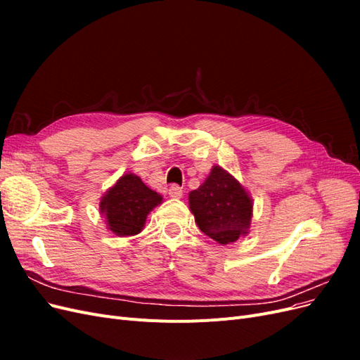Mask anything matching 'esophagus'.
Masks as SVG:
<instances>
[{
	"label": "esophagus",
	"mask_w": 360,
	"mask_h": 360,
	"mask_svg": "<svg viewBox=\"0 0 360 360\" xmlns=\"http://www.w3.org/2000/svg\"><path fill=\"white\" fill-rule=\"evenodd\" d=\"M168 195L171 198H181L183 197V191L177 184H172V186L168 189Z\"/></svg>",
	"instance_id": "34e87169"
}]
</instances>
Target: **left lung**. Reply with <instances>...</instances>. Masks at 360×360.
Instances as JSON below:
<instances>
[{
	"label": "left lung",
	"instance_id": "obj_1",
	"mask_svg": "<svg viewBox=\"0 0 360 360\" xmlns=\"http://www.w3.org/2000/svg\"><path fill=\"white\" fill-rule=\"evenodd\" d=\"M189 209L205 236L226 245L248 233L252 200L230 172L214 165L201 186L189 193Z\"/></svg>",
	"mask_w": 360,
	"mask_h": 360
}]
</instances>
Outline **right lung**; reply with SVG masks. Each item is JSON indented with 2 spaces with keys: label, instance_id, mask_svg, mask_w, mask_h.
<instances>
[{
  "label": "right lung",
  "instance_id": "add662e5",
  "mask_svg": "<svg viewBox=\"0 0 360 360\" xmlns=\"http://www.w3.org/2000/svg\"><path fill=\"white\" fill-rule=\"evenodd\" d=\"M162 202V197L147 188L138 176L129 172L120 177L101 200L106 225L120 237L141 233L147 214Z\"/></svg>",
  "mask_w": 360,
  "mask_h": 360
}]
</instances>
